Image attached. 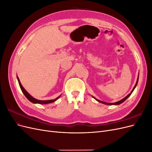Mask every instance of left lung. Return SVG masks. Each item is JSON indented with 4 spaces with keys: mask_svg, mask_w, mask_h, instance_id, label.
Returning a JSON list of instances; mask_svg holds the SVG:
<instances>
[{
    "mask_svg": "<svg viewBox=\"0 0 152 152\" xmlns=\"http://www.w3.org/2000/svg\"><path fill=\"white\" fill-rule=\"evenodd\" d=\"M137 82H138V78H137V82H136V84H135V86H134V88H133V89L132 90V91L131 92V93H129V94L126 97H125L124 98H123L122 99H121V100H120V101H118V102H115V103H106V102H102V101H99V100H98V99H96V100L98 101V102H99V103H103V104H110V105H112V104H121V103H123L124 101H125L127 98H128V97L131 94H132V91H134V88L136 87V85H137Z\"/></svg>",
    "mask_w": 152,
    "mask_h": 152,
    "instance_id": "8db88e82",
    "label": "left lung"
}]
</instances>
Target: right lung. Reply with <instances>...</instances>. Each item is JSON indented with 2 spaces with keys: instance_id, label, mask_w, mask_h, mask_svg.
Wrapping results in <instances>:
<instances>
[{
  "instance_id": "add662e5",
  "label": "right lung",
  "mask_w": 152,
  "mask_h": 152,
  "mask_svg": "<svg viewBox=\"0 0 152 152\" xmlns=\"http://www.w3.org/2000/svg\"><path fill=\"white\" fill-rule=\"evenodd\" d=\"M18 82H19V85H20V88L23 92V93L24 94V95L26 96V98L28 99L30 102H31V103H39V104H48V103H53V102H54L55 101L57 100L59 97H60V96H59V97L56 98V99H51V100H45V101H42V100H38L37 99H35L34 98L32 97L31 96H30L28 93H27L26 91L23 88V87L22 86L21 82L20 81V79L18 77Z\"/></svg>"
}]
</instances>
